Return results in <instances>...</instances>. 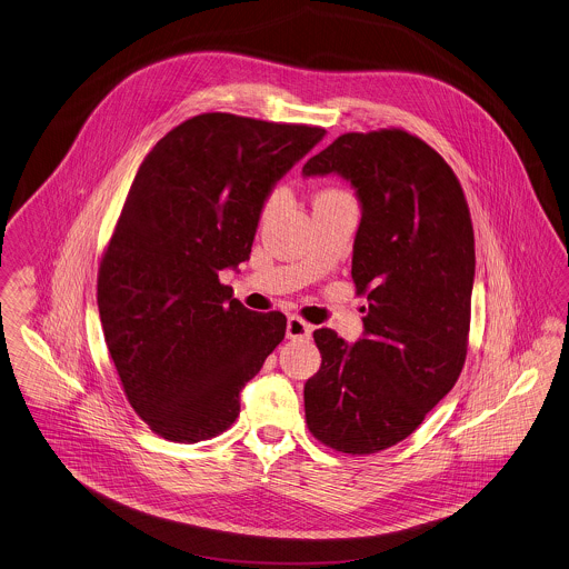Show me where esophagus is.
I'll return each instance as SVG.
<instances>
[{"label": "esophagus", "instance_id": "34e87169", "mask_svg": "<svg viewBox=\"0 0 569 569\" xmlns=\"http://www.w3.org/2000/svg\"><path fill=\"white\" fill-rule=\"evenodd\" d=\"M286 336L290 340H309L311 325H307L306 320L299 316H290L288 325H286Z\"/></svg>", "mask_w": 569, "mask_h": 569}]
</instances>
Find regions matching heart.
Returning a JSON list of instances; mask_svg holds the SVG:
<instances>
[{
    "label": "heart",
    "mask_w": 569,
    "mask_h": 569,
    "mask_svg": "<svg viewBox=\"0 0 569 569\" xmlns=\"http://www.w3.org/2000/svg\"><path fill=\"white\" fill-rule=\"evenodd\" d=\"M333 194H345V192H340V190H322L318 197H333ZM316 197V199H318ZM277 203H279V190H274V192H270V197L266 199V203H263L262 217L263 219H268L272 212H274V208H277Z\"/></svg>",
    "instance_id": "obj_1"
}]
</instances>
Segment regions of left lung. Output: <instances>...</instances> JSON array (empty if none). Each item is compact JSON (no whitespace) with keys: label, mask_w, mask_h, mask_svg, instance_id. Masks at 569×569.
Returning <instances> with one entry per match:
<instances>
[{"label":"left lung","mask_w":569,"mask_h":569,"mask_svg":"<svg viewBox=\"0 0 569 569\" xmlns=\"http://www.w3.org/2000/svg\"><path fill=\"white\" fill-rule=\"evenodd\" d=\"M306 176L340 173L361 201L352 283L368 297L363 340L316 329L307 429L320 443L372 455L409 438L463 370L475 283V229L452 169L422 138L349 131L309 158Z\"/></svg>","instance_id":"8db88e82"}]
</instances>
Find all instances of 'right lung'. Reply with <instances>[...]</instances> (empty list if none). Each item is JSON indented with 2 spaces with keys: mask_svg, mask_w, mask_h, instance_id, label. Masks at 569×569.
<instances>
[{
  "mask_svg": "<svg viewBox=\"0 0 569 569\" xmlns=\"http://www.w3.org/2000/svg\"><path fill=\"white\" fill-rule=\"evenodd\" d=\"M325 136L318 126L206 112L142 160L103 249L97 306L121 388L160 438L227 431L240 390L286 336L281 311H251L219 270L249 260L274 181Z\"/></svg>",
  "mask_w": 569,
  "mask_h": 569,
  "instance_id": "right-lung-1",
  "label": "right lung"
}]
</instances>
